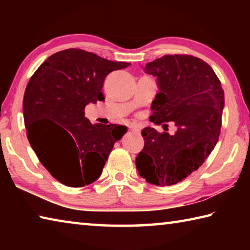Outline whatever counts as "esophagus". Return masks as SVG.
Masks as SVG:
<instances>
[{
    "label": "esophagus",
    "mask_w": 250,
    "mask_h": 250,
    "mask_svg": "<svg viewBox=\"0 0 250 250\" xmlns=\"http://www.w3.org/2000/svg\"><path fill=\"white\" fill-rule=\"evenodd\" d=\"M128 129H129V131H131V132H134V133H138L139 131H140V129H139V126H137L135 125H128Z\"/></svg>",
    "instance_id": "1"
}]
</instances>
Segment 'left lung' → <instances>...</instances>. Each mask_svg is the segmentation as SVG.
I'll return each instance as SVG.
<instances>
[{
	"instance_id": "left-lung-1",
	"label": "left lung",
	"mask_w": 250,
	"mask_h": 250,
	"mask_svg": "<svg viewBox=\"0 0 250 250\" xmlns=\"http://www.w3.org/2000/svg\"><path fill=\"white\" fill-rule=\"evenodd\" d=\"M145 70L156 78L160 90L152 101L150 120L155 125L174 121L176 132L143 129L145 146L135 166L149 183L173 185L196 171L216 146L224 90L211 67L191 55H166L147 62Z\"/></svg>"
}]
</instances>
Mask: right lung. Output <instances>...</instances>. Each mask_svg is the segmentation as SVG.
Returning a JSON list of instances; mask_svg holds the SVG:
<instances>
[{
  "label": "right lung",
  "mask_w": 250,
  "mask_h": 250,
  "mask_svg": "<svg viewBox=\"0 0 250 250\" xmlns=\"http://www.w3.org/2000/svg\"><path fill=\"white\" fill-rule=\"evenodd\" d=\"M129 65L70 48L49 56L29 79L23 99L27 139L46 170L64 185L95 182L126 132L125 125H91L84 107L104 101L107 75Z\"/></svg>",
  "instance_id": "right-lung-1"
}]
</instances>
